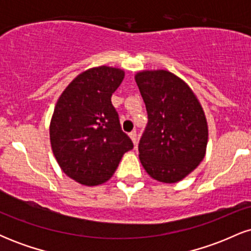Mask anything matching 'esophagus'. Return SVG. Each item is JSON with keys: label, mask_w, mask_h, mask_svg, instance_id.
<instances>
[{"label": "esophagus", "mask_w": 251, "mask_h": 251, "mask_svg": "<svg viewBox=\"0 0 251 251\" xmlns=\"http://www.w3.org/2000/svg\"><path fill=\"white\" fill-rule=\"evenodd\" d=\"M128 135H129V138H131L132 142H133V144L135 145V144H137V132H135V131L129 132Z\"/></svg>", "instance_id": "34e87169"}]
</instances>
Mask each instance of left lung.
<instances>
[{
  "mask_svg": "<svg viewBox=\"0 0 251 251\" xmlns=\"http://www.w3.org/2000/svg\"><path fill=\"white\" fill-rule=\"evenodd\" d=\"M134 80L149 123L139 142V159L150 177L166 184L180 181L206 153L208 122L191 87L166 70L138 72Z\"/></svg>",
  "mask_w": 251,
  "mask_h": 251,
  "instance_id": "obj_1",
  "label": "left lung"
}]
</instances>
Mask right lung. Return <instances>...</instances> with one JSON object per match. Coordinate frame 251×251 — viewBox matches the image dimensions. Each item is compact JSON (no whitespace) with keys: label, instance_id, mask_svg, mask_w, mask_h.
Wrapping results in <instances>:
<instances>
[{"label":"right lung","instance_id":"right-lung-1","mask_svg":"<svg viewBox=\"0 0 251 251\" xmlns=\"http://www.w3.org/2000/svg\"><path fill=\"white\" fill-rule=\"evenodd\" d=\"M124 77L122 68H88L63 89L54 107L50 124L51 151L62 171L82 185L107 181L124 153L133 149L111 102Z\"/></svg>","mask_w":251,"mask_h":251}]
</instances>
